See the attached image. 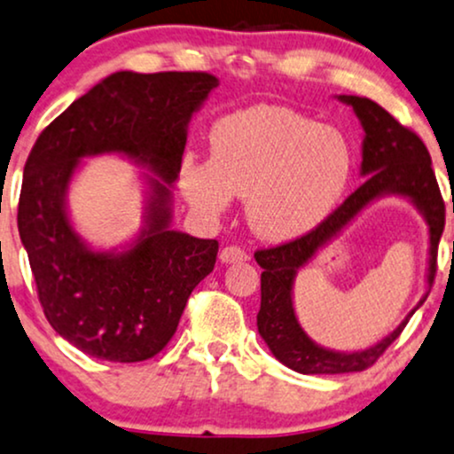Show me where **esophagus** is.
<instances>
[{
    "mask_svg": "<svg viewBox=\"0 0 454 454\" xmlns=\"http://www.w3.org/2000/svg\"><path fill=\"white\" fill-rule=\"evenodd\" d=\"M249 255L245 254V251L241 247H234V245H231V247H223L220 251V262H223V264H241V262H247Z\"/></svg>",
    "mask_w": 454,
    "mask_h": 454,
    "instance_id": "1",
    "label": "esophagus"
}]
</instances>
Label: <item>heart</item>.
<instances>
[{
  "label": "heart",
  "mask_w": 454,
  "mask_h": 454,
  "mask_svg": "<svg viewBox=\"0 0 454 454\" xmlns=\"http://www.w3.org/2000/svg\"><path fill=\"white\" fill-rule=\"evenodd\" d=\"M211 158L184 154L179 185L190 205L215 217L247 199L251 231L272 243L319 226L342 199L355 156L336 127L283 106L239 109L213 124Z\"/></svg>",
  "instance_id": "heart-1"
}]
</instances>
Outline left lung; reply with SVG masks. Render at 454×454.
<instances>
[{
	"mask_svg": "<svg viewBox=\"0 0 454 454\" xmlns=\"http://www.w3.org/2000/svg\"><path fill=\"white\" fill-rule=\"evenodd\" d=\"M336 99L353 107L364 129L359 175L365 177V182L313 232L292 243L262 249L255 254V262L264 269L260 277L262 302L258 332L269 345L270 353L283 365L300 374L362 372L368 365H372L385 348L402 334L414 310L423 307L427 300L435 277L438 243L444 231V200H442L435 173L431 168V156L423 141L412 130L402 127L379 103L355 95H338ZM385 195L406 198L428 223L430 247L426 294L401 325L374 346L359 352H336L317 346L299 325L293 309V283L297 270L340 236L370 204Z\"/></svg>",
	"mask_w": 454,
	"mask_h": 454,
	"instance_id": "obj_1",
	"label": "left lung"
}]
</instances>
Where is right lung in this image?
Here are the masks:
<instances>
[{"instance_id":"add662e5","label":"right lung","mask_w":454,"mask_h":454,"mask_svg":"<svg viewBox=\"0 0 454 454\" xmlns=\"http://www.w3.org/2000/svg\"><path fill=\"white\" fill-rule=\"evenodd\" d=\"M217 84L200 71H116L48 124L27 158L19 234L43 315L90 357L133 364L160 353L215 266L217 241L173 228L171 188L190 120ZM103 153L146 168L140 231L109 250L74 231L67 199L85 158Z\"/></svg>"}]
</instances>
